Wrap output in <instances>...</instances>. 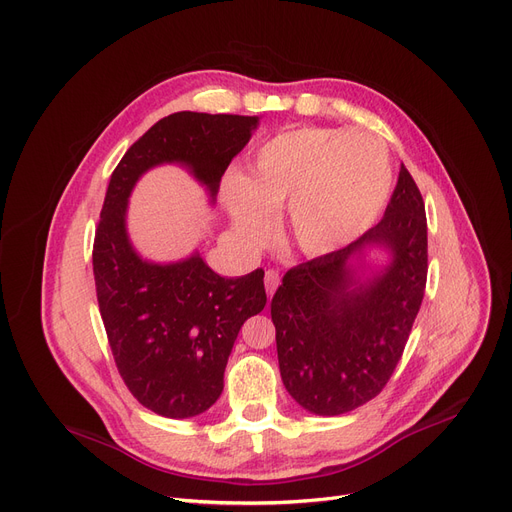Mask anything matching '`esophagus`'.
<instances>
[{"label": "esophagus", "instance_id": "obj_1", "mask_svg": "<svg viewBox=\"0 0 512 512\" xmlns=\"http://www.w3.org/2000/svg\"><path fill=\"white\" fill-rule=\"evenodd\" d=\"M278 286H280V272L278 270H267L265 272V290H267V294L272 297Z\"/></svg>", "mask_w": 512, "mask_h": 512}]
</instances>
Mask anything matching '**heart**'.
Here are the masks:
<instances>
[{
	"label": "heart",
	"mask_w": 512,
	"mask_h": 512,
	"mask_svg": "<svg viewBox=\"0 0 512 512\" xmlns=\"http://www.w3.org/2000/svg\"><path fill=\"white\" fill-rule=\"evenodd\" d=\"M392 159L378 134L303 126L276 134L253 155L249 178L230 172L224 199L249 238L270 230V211L288 205L292 238L328 253L363 234L384 209Z\"/></svg>",
	"instance_id": "b5f03b06"
}]
</instances>
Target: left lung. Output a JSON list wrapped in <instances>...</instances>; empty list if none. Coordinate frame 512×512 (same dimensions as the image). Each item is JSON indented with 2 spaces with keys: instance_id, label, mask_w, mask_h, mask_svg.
<instances>
[{
  "instance_id": "obj_1",
  "label": "left lung",
  "mask_w": 512,
  "mask_h": 512,
  "mask_svg": "<svg viewBox=\"0 0 512 512\" xmlns=\"http://www.w3.org/2000/svg\"><path fill=\"white\" fill-rule=\"evenodd\" d=\"M386 244L389 270L365 285L347 257ZM427 282V220L419 188L402 166L384 218L344 249L294 265L272 299L282 382L315 415H342L378 396L394 373Z\"/></svg>"
}]
</instances>
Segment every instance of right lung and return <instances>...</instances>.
I'll list each match as a JSON object with an SVG mask.
<instances>
[{
	"label": "right lung",
	"instance_id": "right-lung-1",
	"mask_svg": "<svg viewBox=\"0 0 512 512\" xmlns=\"http://www.w3.org/2000/svg\"><path fill=\"white\" fill-rule=\"evenodd\" d=\"M255 126V116L170 114L130 145L107 184L93 240L99 313L126 388L161 417H195L220 398L238 330L265 307L263 270L222 278L199 255L141 261L126 236V201L139 176L164 161L188 166L215 195Z\"/></svg>",
	"mask_w": 512,
	"mask_h": 512
}]
</instances>
